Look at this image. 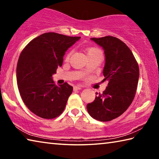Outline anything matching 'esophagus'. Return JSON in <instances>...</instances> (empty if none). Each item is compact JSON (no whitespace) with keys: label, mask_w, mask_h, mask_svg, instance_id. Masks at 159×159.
Listing matches in <instances>:
<instances>
[{"label":"esophagus","mask_w":159,"mask_h":159,"mask_svg":"<svg viewBox=\"0 0 159 159\" xmlns=\"http://www.w3.org/2000/svg\"><path fill=\"white\" fill-rule=\"evenodd\" d=\"M81 89V88L79 87V86H74V90L76 91V90H79Z\"/></svg>","instance_id":"1"}]
</instances>
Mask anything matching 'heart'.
<instances>
[{"mask_svg": "<svg viewBox=\"0 0 159 159\" xmlns=\"http://www.w3.org/2000/svg\"><path fill=\"white\" fill-rule=\"evenodd\" d=\"M71 51H69V52L66 54V60H68L71 57ZM86 52H87L88 57H92V56H102V51L99 49L98 48L96 47H90L86 49Z\"/></svg>", "mask_w": 159, "mask_h": 159, "instance_id": "obj_1", "label": "heart"}]
</instances>
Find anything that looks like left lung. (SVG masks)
<instances>
[{
	"mask_svg": "<svg viewBox=\"0 0 159 159\" xmlns=\"http://www.w3.org/2000/svg\"><path fill=\"white\" fill-rule=\"evenodd\" d=\"M91 40L104 50L103 81L107 80L108 85L102 94L96 93L87 110L95 119L109 121L123 114L133 102L139 75L138 64L130 48L117 38L108 36Z\"/></svg>",
	"mask_w": 159,
	"mask_h": 159,
	"instance_id": "8db88e82",
	"label": "left lung"
}]
</instances>
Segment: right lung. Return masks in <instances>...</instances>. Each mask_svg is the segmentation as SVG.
<instances>
[{
  "mask_svg": "<svg viewBox=\"0 0 159 159\" xmlns=\"http://www.w3.org/2000/svg\"><path fill=\"white\" fill-rule=\"evenodd\" d=\"M80 39L48 32L21 51L17 66L18 89L25 105L38 116L52 119L64 110L73 87L67 83L56 85L52 76L62 65L66 51Z\"/></svg>",
  "mask_w": 159,
  "mask_h": 159,
  "instance_id": "1",
  "label": "right lung"
}]
</instances>
